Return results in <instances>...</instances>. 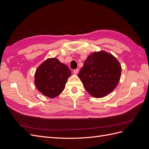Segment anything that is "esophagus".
<instances>
[{"mask_svg": "<svg viewBox=\"0 0 149 149\" xmlns=\"http://www.w3.org/2000/svg\"><path fill=\"white\" fill-rule=\"evenodd\" d=\"M78 72H79V69L78 68H77V69H75V70H73V73H74V74H78Z\"/></svg>", "mask_w": 149, "mask_h": 149, "instance_id": "34e87169", "label": "esophagus"}]
</instances>
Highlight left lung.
<instances>
[{"label":"left lung","mask_w":149,"mask_h":149,"mask_svg":"<svg viewBox=\"0 0 149 149\" xmlns=\"http://www.w3.org/2000/svg\"><path fill=\"white\" fill-rule=\"evenodd\" d=\"M121 66L111 54L95 52L88 56L78 73L86 91L95 97H102L111 93L118 85Z\"/></svg>","instance_id":"obj_1"}]
</instances>
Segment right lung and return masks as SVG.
Listing matches in <instances>:
<instances>
[{
	"label": "right lung",
	"mask_w": 149,
	"mask_h": 149,
	"mask_svg": "<svg viewBox=\"0 0 149 149\" xmlns=\"http://www.w3.org/2000/svg\"><path fill=\"white\" fill-rule=\"evenodd\" d=\"M71 75V71L56 58H49L40 65L35 72V83L45 96L55 97L63 91Z\"/></svg>",
	"instance_id": "1"
}]
</instances>
